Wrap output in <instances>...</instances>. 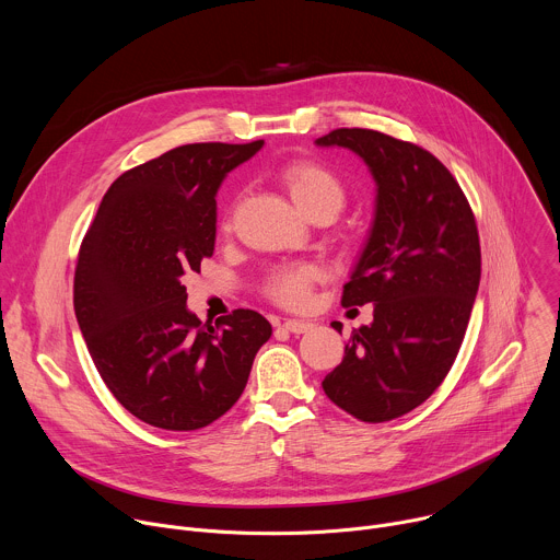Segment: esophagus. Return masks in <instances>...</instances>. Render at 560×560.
Instances as JSON below:
<instances>
[{"mask_svg":"<svg viewBox=\"0 0 560 560\" xmlns=\"http://www.w3.org/2000/svg\"><path fill=\"white\" fill-rule=\"evenodd\" d=\"M281 328L288 330V332H292V335H303V332H307V330L312 328V324L299 322V318H285V322L281 324Z\"/></svg>","mask_w":560,"mask_h":560,"instance_id":"34e87169","label":"esophagus"}]
</instances>
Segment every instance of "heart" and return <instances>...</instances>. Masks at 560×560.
I'll return each instance as SVG.
<instances>
[{"instance_id": "b5f03b06", "label": "heart", "mask_w": 560, "mask_h": 560, "mask_svg": "<svg viewBox=\"0 0 560 560\" xmlns=\"http://www.w3.org/2000/svg\"><path fill=\"white\" fill-rule=\"evenodd\" d=\"M279 182L296 203V208L312 219L318 212H328L337 217L346 206V186L326 164L314 159H296L281 168ZM236 201L228 206L221 219V230L228 234L234 228ZM322 279L316 266L312 264H285L275 266L261 281V294L288 310H301L310 303L312 285Z\"/></svg>"}]
</instances>
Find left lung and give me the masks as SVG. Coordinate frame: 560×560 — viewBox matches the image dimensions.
Wrapping results in <instances>:
<instances>
[{
  "mask_svg": "<svg viewBox=\"0 0 560 560\" xmlns=\"http://www.w3.org/2000/svg\"><path fill=\"white\" fill-rule=\"evenodd\" d=\"M318 145H343L370 166L376 214L341 303H374L324 378L332 404L365 423L419 408L447 376L481 281V244L467 197L439 159L370 128H337ZM341 332V324H332Z\"/></svg>",
  "mask_w": 560,
  "mask_h": 560,
  "instance_id": "8db88e82",
  "label": "left lung"
}]
</instances>
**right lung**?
<instances>
[{"instance_id":"obj_1","label":"right lung","mask_w":560,"mask_h":560,"mask_svg":"<svg viewBox=\"0 0 560 560\" xmlns=\"http://www.w3.org/2000/svg\"><path fill=\"white\" fill-rule=\"evenodd\" d=\"M261 145L186 143L126 171L79 248V330L113 396L148 425L190 432L223 417L272 335L266 316L244 307L201 324L182 283L212 257L223 177Z\"/></svg>"}]
</instances>
